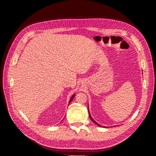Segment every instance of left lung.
Instances as JSON below:
<instances>
[{"mask_svg":"<svg viewBox=\"0 0 156 156\" xmlns=\"http://www.w3.org/2000/svg\"><path fill=\"white\" fill-rule=\"evenodd\" d=\"M89 116H90V119H91V120H92V121H93V122H94V123H95V124H97V125H98V126H101V125H99V124H98L97 122H96V121H94L93 120V119H92V117H91V116H90V112H89Z\"/></svg>","mask_w":156,"mask_h":156,"instance_id":"1","label":"left lung"}]
</instances>
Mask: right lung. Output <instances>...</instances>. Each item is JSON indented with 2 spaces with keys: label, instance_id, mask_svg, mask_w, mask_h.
<instances>
[{
  "label": "right lung",
  "instance_id": "add662e5",
  "mask_svg": "<svg viewBox=\"0 0 156 156\" xmlns=\"http://www.w3.org/2000/svg\"><path fill=\"white\" fill-rule=\"evenodd\" d=\"M74 96H75V94H74V95H73L72 96V97H71V98H70V100H69V103H70V102H71V101L73 100V98H74Z\"/></svg>",
  "mask_w": 156,
  "mask_h": 156
}]
</instances>
